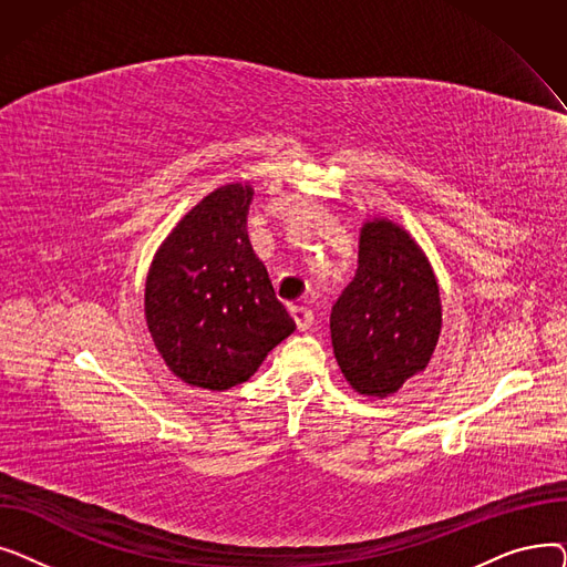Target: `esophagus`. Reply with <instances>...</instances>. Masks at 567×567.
I'll return each mask as SVG.
<instances>
[{"label":"esophagus","instance_id":"obj_1","mask_svg":"<svg viewBox=\"0 0 567 567\" xmlns=\"http://www.w3.org/2000/svg\"><path fill=\"white\" fill-rule=\"evenodd\" d=\"M289 312H291V317L296 321V329H299V331H308L310 326H312V321H315L312 310L306 308V306H291Z\"/></svg>","mask_w":567,"mask_h":567}]
</instances>
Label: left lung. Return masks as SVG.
Instances as JSON below:
<instances>
[{"label":"left lung","instance_id":"left-lung-1","mask_svg":"<svg viewBox=\"0 0 567 567\" xmlns=\"http://www.w3.org/2000/svg\"><path fill=\"white\" fill-rule=\"evenodd\" d=\"M439 333L441 296L425 252L398 223L368 220L359 268L331 312L344 379L365 398H389L427 368Z\"/></svg>","mask_w":567,"mask_h":567}]
</instances>
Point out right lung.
<instances>
[{"label":"right lung","instance_id":"1","mask_svg":"<svg viewBox=\"0 0 567 567\" xmlns=\"http://www.w3.org/2000/svg\"><path fill=\"white\" fill-rule=\"evenodd\" d=\"M252 195L250 184L208 193L148 266V333L165 365L197 389L227 391L248 381L296 329L248 238Z\"/></svg>","mask_w":567,"mask_h":567}]
</instances>
